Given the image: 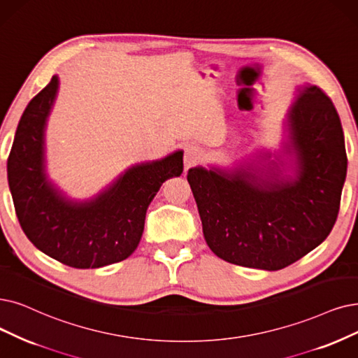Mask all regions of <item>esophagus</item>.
<instances>
[{"label":"esophagus","mask_w":358,"mask_h":358,"mask_svg":"<svg viewBox=\"0 0 358 358\" xmlns=\"http://www.w3.org/2000/svg\"><path fill=\"white\" fill-rule=\"evenodd\" d=\"M199 159H201V150L195 145H188L185 148V155H183V162H185V170L191 169L192 166H195Z\"/></svg>","instance_id":"1"}]
</instances>
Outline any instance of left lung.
I'll list each match as a JSON object with an SVG mask.
<instances>
[{"label":"left lung","instance_id":"obj_1","mask_svg":"<svg viewBox=\"0 0 358 358\" xmlns=\"http://www.w3.org/2000/svg\"><path fill=\"white\" fill-rule=\"evenodd\" d=\"M285 126L292 175L271 155L260 166L188 171L207 245L227 263L280 270L320 245L336 222L347 152L334 103L319 87H301Z\"/></svg>","mask_w":358,"mask_h":358}]
</instances>
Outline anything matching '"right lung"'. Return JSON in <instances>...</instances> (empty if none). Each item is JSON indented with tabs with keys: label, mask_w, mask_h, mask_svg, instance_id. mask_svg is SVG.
I'll return each instance as SVG.
<instances>
[{
	"label": "right lung",
	"mask_w": 358,
	"mask_h": 358,
	"mask_svg": "<svg viewBox=\"0 0 358 358\" xmlns=\"http://www.w3.org/2000/svg\"><path fill=\"white\" fill-rule=\"evenodd\" d=\"M57 90L52 76L27 104L14 135L7 160L14 210L27 239L51 259L75 268L119 263L136 250L163 182L180 176L183 151L132 166L87 201L70 199L45 171V127Z\"/></svg>",
	"instance_id": "add662e5"
}]
</instances>
